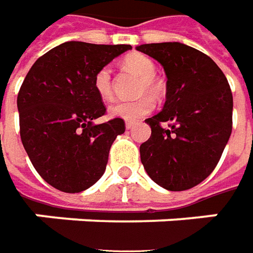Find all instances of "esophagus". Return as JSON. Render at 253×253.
I'll return each mask as SVG.
<instances>
[{
	"mask_svg": "<svg viewBox=\"0 0 253 253\" xmlns=\"http://www.w3.org/2000/svg\"><path fill=\"white\" fill-rule=\"evenodd\" d=\"M133 125H135L133 123H130V121H126V123H125V128H126V129H130V128H133Z\"/></svg>",
	"mask_w": 253,
	"mask_h": 253,
	"instance_id": "obj_1",
	"label": "esophagus"
}]
</instances>
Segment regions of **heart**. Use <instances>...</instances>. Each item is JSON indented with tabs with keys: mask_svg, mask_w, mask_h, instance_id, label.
Masks as SVG:
<instances>
[{
	"mask_svg": "<svg viewBox=\"0 0 253 253\" xmlns=\"http://www.w3.org/2000/svg\"><path fill=\"white\" fill-rule=\"evenodd\" d=\"M124 65L126 69L135 72L136 75L140 76V83H139V93L140 94H153L157 96L160 94V83L154 78L156 75V65L152 59L139 54L133 52L124 59ZM93 87L97 93L100 99L103 101H108L113 99V86H111V69L108 67L100 68L93 78ZM154 108V101L149 96H143L133 101H117L114 104L108 107V115L113 118H121L125 121H138L139 118L147 115Z\"/></svg>",
	"mask_w": 253,
	"mask_h": 253,
	"instance_id": "obj_1",
	"label": "heart"
}]
</instances>
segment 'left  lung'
<instances>
[{
	"instance_id": "8db88e82",
	"label": "left lung",
	"mask_w": 253,
	"mask_h": 253,
	"mask_svg": "<svg viewBox=\"0 0 253 253\" xmlns=\"http://www.w3.org/2000/svg\"><path fill=\"white\" fill-rule=\"evenodd\" d=\"M162 64L166 103L145 120L152 135L140 145L149 177L169 191L191 189L217 166L233 129V93L213 59L178 42L138 45Z\"/></svg>"
}]
</instances>
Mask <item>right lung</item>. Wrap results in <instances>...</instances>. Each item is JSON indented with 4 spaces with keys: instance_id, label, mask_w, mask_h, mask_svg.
I'll list each match as a JSON object with an SVG mask.
<instances>
[{
    "instance_id": "1",
    "label": "right lung",
    "mask_w": 253,
    "mask_h": 253,
    "mask_svg": "<svg viewBox=\"0 0 253 253\" xmlns=\"http://www.w3.org/2000/svg\"><path fill=\"white\" fill-rule=\"evenodd\" d=\"M129 44L67 42L30 68L18 94L20 139L36 171L62 192L90 188L106 171L108 152L125 123L94 120L106 107L93 87L100 68L130 50Z\"/></svg>"
}]
</instances>
